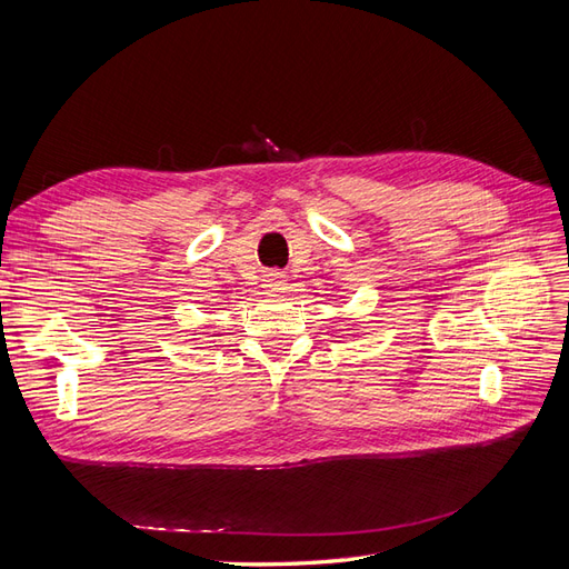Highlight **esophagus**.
<instances>
[{
	"mask_svg": "<svg viewBox=\"0 0 569 569\" xmlns=\"http://www.w3.org/2000/svg\"><path fill=\"white\" fill-rule=\"evenodd\" d=\"M263 289L268 291V295H280V291L287 289V274L268 272L263 278Z\"/></svg>",
	"mask_w": 569,
	"mask_h": 569,
	"instance_id": "obj_1",
	"label": "esophagus"
}]
</instances>
